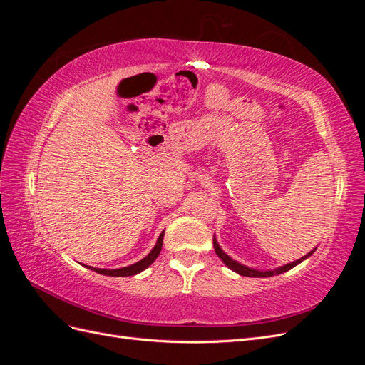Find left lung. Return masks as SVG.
<instances>
[{
    "instance_id": "obj_1",
    "label": "left lung",
    "mask_w": 365,
    "mask_h": 365,
    "mask_svg": "<svg viewBox=\"0 0 365 365\" xmlns=\"http://www.w3.org/2000/svg\"><path fill=\"white\" fill-rule=\"evenodd\" d=\"M213 247H215V251H216V254L219 256V259L222 260L230 269H233L235 272H237V274H240V275H245V277H271V275H274V274L286 272V271L292 269L294 267H297L298 263H302V262H303L304 259H307L309 256H312V252L315 251V250H314V251H311V252H307L304 257L298 259V260H295V262H292V263L284 264V267H282V268H279V269H274V271H256V269H251V268H248V267H244V264H240V263H237L236 260L228 257L227 254H225L222 250H220V247H219V244L216 242V239H213Z\"/></svg>"
}]
</instances>
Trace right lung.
<instances>
[{
    "label": "right lung",
    "instance_id": "right-lung-1",
    "mask_svg": "<svg viewBox=\"0 0 365 365\" xmlns=\"http://www.w3.org/2000/svg\"><path fill=\"white\" fill-rule=\"evenodd\" d=\"M163 237H164V231L163 233L160 235V237H158V240H157V245L153 247V250L148 254V256L143 259V260H140V262H137V263H134V264H130V267H126V268H120V269H98V268H91L93 271H96V272H98V274H103V275H111V277H130V275H135V274H138V272H141L143 269H146L149 264H152L153 263V260H155L157 257H158V254L161 252V247H163Z\"/></svg>",
    "mask_w": 365,
    "mask_h": 365
}]
</instances>
